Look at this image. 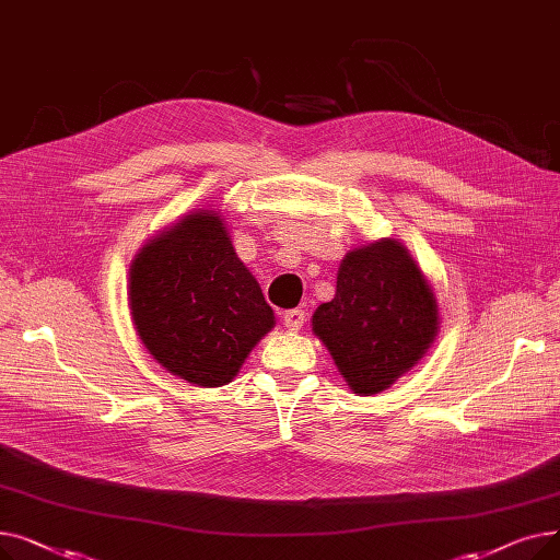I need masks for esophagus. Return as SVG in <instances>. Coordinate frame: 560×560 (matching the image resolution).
<instances>
[{"mask_svg": "<svg viewBox=\"0 0 560 560\" xmlns=\"http://www.w3.org/2000/svg\"><path fill=\"white\" fill-rule=\"evenodd\" d=\"M304 322H306V313L302 308H292V311L283 313V325L290 331H300L304 327Z\"/></svg>", "mask_w": 560, "mask_h": 560, "instance_id": "obj_1", "label": "esophagus"}]
</instances>
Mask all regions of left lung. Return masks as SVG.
I'll use <instances>...</instances> for the list:
<instances>
[{
    "label": "left lung",
    "instance_id": "obj_1",
    "mask_svg": "<svg viewBox=\"0 0 560 560\" xmlns=\"http://www.w3.org/2000/svg\"><path fill=\"white\" fill-rule=\"evenodd\" d=\"M313 334L351 390L376 395L427 354L438 334L435 295L401 243H370L342 258L336 298L313 313Z\"/></svg>",
    "mask_w": 560,
    "mask_h": 560
}]
</instances>
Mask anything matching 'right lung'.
Returning a JSON list of instances; mask_svg holds the SVG:
<instances>
[{"label": "right lung", "instance_id": "right-lung-1", "mask_svg": "<svg viewBox=\"0 0 560 560\" xmlns=\"http://www.w3.org/2000/svg\"><path fill=\"white\" fill-rule=\"evenodd\" d=\"M129 308L144 349L203 388L226 386L275 327L270 304L215 211L182 218L136 254Z\"/></svg>", "mask_w": 560, "mask_h": 560}]
</instances>
